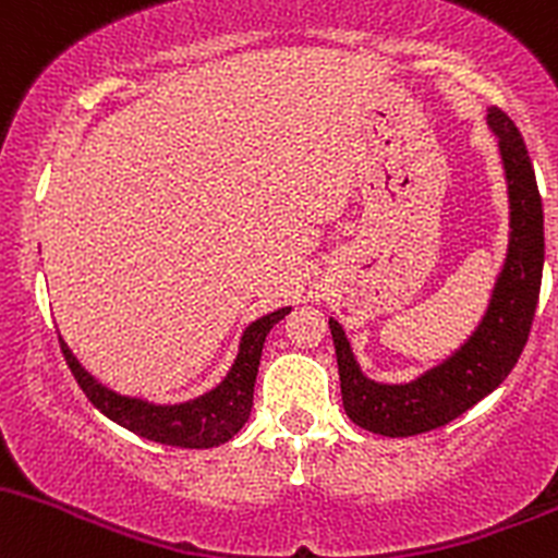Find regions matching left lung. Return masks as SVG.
<instances>
[{
    "mask_svg": "<svg viewBox=\"0 0 558 558\" xmlns=\"http://www.w3.org/2000/svg\"><path fill=\"white\" fill-rule=\"evenodd\" d=\"M487 126L498 136L509 186V250L490 303L469 340L403 385H381L361 372L345 329L329 318L345 414L363 429L385 437H411L453 422L490 396L509 377L527 345L543 279V203L522 134L509 116L487 108Z\"/></svg>",
    "mask_w": 558,
    "mask_h": 558,
    "instance_id": "left-lung-1",
    "label": "left lung"
}]
</instances>
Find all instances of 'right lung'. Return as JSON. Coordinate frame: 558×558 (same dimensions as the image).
<instances>
[{
	"instance_id": "obj_1",
	"label": "right lung",
	"mask_w": 558,
	"mask_h": 558,
	"mask_svg": "<svg viewBox=\"0 0 558 558\" xmlns=\"http://www.w3.org/2000/svg\"><path fill=\"white\" fill-rule=\"evenodd\" d=\"M290 311L292 308H279L250 324L242 331L240 353L231 363L227 377L205 396L173 405H158L147 403L142 398L118 396L81 366L71 348L62 342V337L60 348L84 396L92 400L94 409L102 411L116 424L144 437V440L162 442V446L216 448L245 427L250 409H253V387L255 377H258L263 342H266V335L274 329V324H279Z\"/></svg>"
}]
</instances>
